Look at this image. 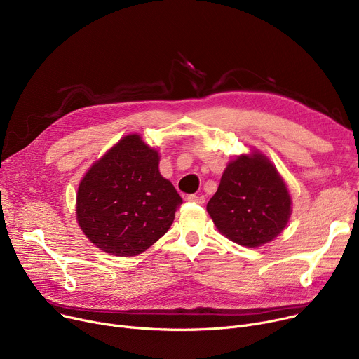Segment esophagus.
<instances>
[{"label": "esophagus", "mask_w": 359, "mask_h": 359, "mask_svg": "<svg viewBox=\"0 0 359 359\" xmlns=\"http://www.w3.org/2000/svg\"><path fill=\"white\" fill-rule=\"evenodd\" d=\"M187 201L202 205V203H205V196L203 195H189Z\"/></svg>", "instance_id": "esophagus-1"}]
</instances>
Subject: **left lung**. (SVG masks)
<instances>
[{"label":"left lung","instance_id":"obj_1","mask_svg":"<svg viewBox=\"0 0 359 359\" xmlns=\"http://www.w3.org/2000/svg\"><path fill=\"white\" fill-rule=\"evenodd\" d=\"M206 209L222 235L255 248L274 240L287 225L292 198L271 161L254 151L229 161Z\"/></svg>","mask_w":359,"mask_h":359}]
</instances>
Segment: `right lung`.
<instances>
[{
  "label": "right lung",
  "instance_id": "1",
  "mask_svg": "<svg viewBox=\"0 0 359 359\" xmlns=\"http://www.w3.org/2000/svg\"><path fill=\"white\" fill-rule=\"evenodd\" d=\"M158 153L130 134L95 163L76 196L81 229L102 251L134 257L169 231L183 203L158 172Z\"/></svg>",
  "mask_w": 359,
  "mask_h": 359
}]
</instances>
